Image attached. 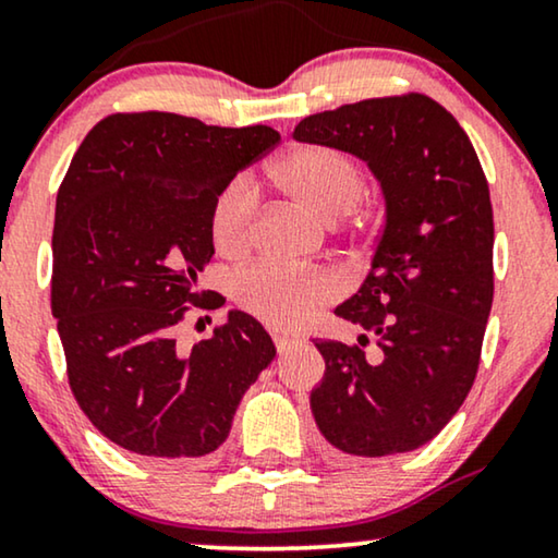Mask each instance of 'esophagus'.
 I'll use <instances>...</instances> for the list:
<instances>
[{"label": "esophagus", "instance_id": "1", "mask_svg": "<svg viewBox=\"0 0 558 558\" xmlns=\"http://www.w3.org/2000/svg\"><path fill=\"white\" fill-rule=\"evenodd\" d=\"M272 341H276V349L280 351V354H282V351H288L295 343L293 336H288V333H272Z\"/></svg>", "mask_w": 558, "mask_h": 558}]
</instances>
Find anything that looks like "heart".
<instances>
[{"label": "heart", "instance_id": "b5f03b06", "mask_svg": "<svg viewBox=\"0 0 558 558\" xmlns=\"http://www.w3.org/2000/svg\"><path fill=\"white\" fill-rule=\"evenodd\" d=\"M278 182L324 219H341L366 194V177L349 154L331 146H301L282 156ZM257 190L250 177H238L217 194L211 207V240L222 255H240L253 245ZM331 270H288L276 263H255L232 280L234 301L250 316L272 328H295L339 295Z\"/></svg>", "mask_w": 558, "mask_h": 558}]
</instances>
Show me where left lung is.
Returning a JSON list of instances; mask_svg holds the SVG:
<instances>
[{
    "instance_id": "8db88e82",
    "label": "left lung",
    "mask_w": 558,
    "mask_h": 558,
    "mask_svg": "<svg viewBox=\"0 0 558 558\" xmlns=\"http://www.w3.org/2000/svg\"><path fill=\"white\" fill-rule=\"evenodd\" d=\"M293 136L364 159L387 199L372 270L333 313L356 347L316 339L326 361L311 410L354 458L417 450L473 387L493 305V207L468 133L422 93L308 116Z\"/></svg>"
}]
</instances>
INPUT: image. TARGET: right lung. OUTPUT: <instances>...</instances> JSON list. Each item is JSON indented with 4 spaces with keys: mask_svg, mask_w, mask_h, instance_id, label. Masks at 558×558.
I'll return each instance as SVG.
<instances>
[{
    "mask_svg": "<svg viewBox=\"0 0 558 558\" xmlns=\"http://www.w3.org/2000/svg\"><path fill=\"white\" fill-rule=\"evenodd\" d=\"M280 141L270 125L111 113L77 146L52 227L50 308L75 402L100 435L144 458H202L276 359L268 331L232 311L209 339L179 343L194 311L217 194Z\"/></svg>",
    "mask_w": 558,
    "mask_h": 558,
    "instance_id": "obj_1",
    "label": "right lung"
}]
</instances>
